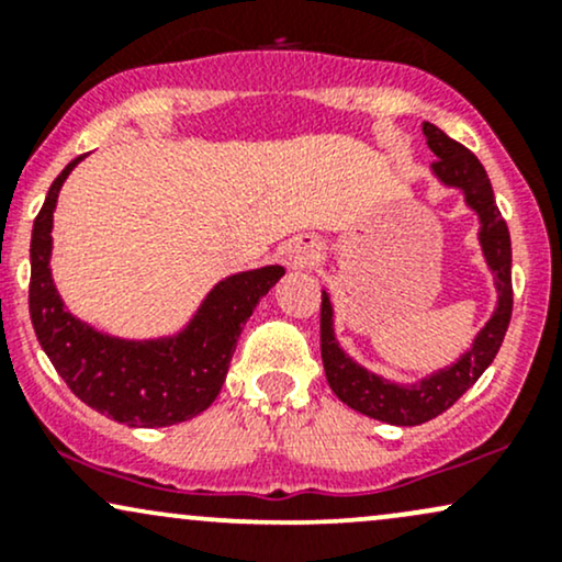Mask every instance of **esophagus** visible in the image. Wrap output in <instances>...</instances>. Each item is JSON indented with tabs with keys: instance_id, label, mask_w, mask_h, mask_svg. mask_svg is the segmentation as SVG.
I'll return each mask as SVG.
<instances>
[{
	"instance_id": "1",
	"label": "esophagus",
	"mask_w": 562,
	"mask_h": 562,
	"mask_svg": "<svg viewBox=\"0 0 562 562\" xmlns=\"http://www.w3.org/2000/svg\"><path fill=\"white\" fill-rule=\"evenodd\" d=\"M317 256L319 250L314 240H299L293 245V250H290V261H293L295 267H308V263L317 261Z\"/></svg>"
}]
</instances>
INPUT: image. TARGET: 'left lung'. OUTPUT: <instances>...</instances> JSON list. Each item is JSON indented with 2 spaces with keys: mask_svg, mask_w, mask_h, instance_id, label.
Masks as SVG:
<instances>
[{
  "mask_svg": "<svg viewBox=\"0 0 562 562\" xmlns=\"http://www.w3.org/2000/svg\"><path fill=\"white\" fill-rule=\"evenodd\" d=\"M423 134L428 147L434 150V173L443 184L460 187L465 192V203L481 218V248L486 256L488 269L494 272V285L499 293L494 317L475 335L473 348H468L454 364L438 370L436 375L423 378L415 385H396L389 380L372 375L353 359H348L338 346L333 333V306L330 295L322 293L319 312V340H322V364H325L327 383L340 402L351 409L375 417L391 425H420L447 412L470 385L483 375L494 362L502 340H505L509 317H513V248H509V229L496 209L492 182L481 160L465 145L454 142L441 128L423 124Z\"/></svg>",
  "mask_w": 562,
  "mask_h": 562,
  "instance_id": "1",
  "label": "left lung"
}]
</instances>
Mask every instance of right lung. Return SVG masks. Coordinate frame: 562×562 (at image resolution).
<instances>
[{
    "label": "right lung",
    "instance_id": "1",
    "mask_svg": "<svg viewBox=\"0 0 562 562\" xmlns=\"http://www.w3.org/2000/svg\"><path fill=\"white\" fill-rule=\"evenodd\" d=\"M81 158L70 160L49 187L31 232L29 312L38 344L68 389L102 415L132 428L190 420L214 404L240 327L285 269L263 267L222 280L173 338L121 340L92 330L63 306L49 274L57 192Z\"/></svg>",
    "mask_w": 562,
    "mask_h": 562
}]
</instances>
